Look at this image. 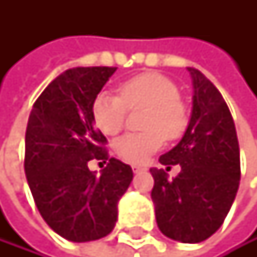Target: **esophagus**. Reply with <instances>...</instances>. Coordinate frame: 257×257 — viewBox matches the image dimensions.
Returning a JSON list of instances; mask_svg holds the SVG:
<instances>
[{"label":"esophagus","mask_w":257,"mask_h":257,"mask_svg":"<svg viewBox=\"0 0 257 257\" xmlns=\"http://www.w3.org/2000/svg\"><path fill=\"white\" fill-rule=\"evenodd\" d=\"M146 170V166H143V165H133V171L137 174V173H142V171H145Z\"/></svg>","instance_id":"esophagus-1"}]
</instances>
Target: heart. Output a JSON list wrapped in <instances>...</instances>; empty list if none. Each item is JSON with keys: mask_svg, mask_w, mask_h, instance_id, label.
Wrapping results in <instances>:
<instances>
[{"mask_svg": "<svg viewBox=\"0 0 257 257\" xmlns=\"http://www.w3.org/2000/svg\"><path fill=\"white\" fill-rule=\"evenodd\" d=\"M177 84L157 72H143L124 80L118 94L101 91L92 101L91 112L95 126L107 136L117 134L127 109L148 107L143 117L145 131L127 133L114 143L118 157L131 163H145L165 143V139H179L188 124V114L179 100Z\"/></svg>", "mask_w": 257, "mask_h": 257, "instance_id": "b5f03b06", "label": "heart"}]
</instances>
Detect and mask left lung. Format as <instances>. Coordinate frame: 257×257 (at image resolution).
<instances>
[{
	"mask_svg": "<svg viewBox=\"0 0 257 257\" xmlns=\"http://www.w3.org/2000/svg\"><path fill=\"white\" fill-rule=\"evenodd\" d=\"M194 84L193 114L186 133L159 162L180 165L168 179L153 168L151 199L160 231L170 239L196 243L208 239L223 223L240 180L239 142L231 112L217 87L200 71L188 67Z\"/></svg>",
	"mask_w": 257,
	"mask_h": 257,
	"instance_id": "left-lung-1",
	"label": "left lung"
}]
</instances>
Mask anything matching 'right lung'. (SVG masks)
<instances>
[{"mask_svg":"<svg viewBox=\"0 0 257 257\" xmlns=\"http://www.w3.org/2000/svg\"><path fill=\"white\" fill-rule=\"evenodd\" d=\"M117 67H74L58 75L34 103L26 127L24 171L35 205L51 228L72 242L107 236L133 170L106 150L91 106ZM106 163L101 176L87 168Z\"/></svg>","mask_w":257,"mask_h":257,"instance_id":"right-lung-1","label":"right lung"}]
</instances>
